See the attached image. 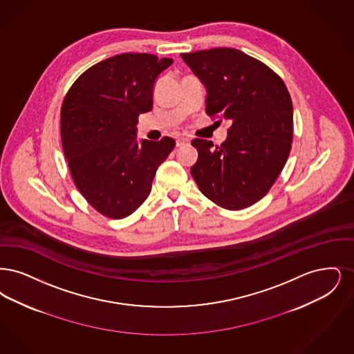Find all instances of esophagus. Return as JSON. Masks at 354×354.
Returning a JSON list of instances; mask_svg holds the SVG:
<instances>
[{"label":"esophagus","instance_id":"obj_1","mask_svg":"<svg viewBox=\"0 0 354 354\" xmlns=\"http://www.w3.org/2000/svg\"><path fill=\"white\" fill-rule=\"evenodd\" d=\"M190 142V140L187 138H177V147H184Z\"/></svg>","mask_w":354,"mask_h":354}]
</instances>
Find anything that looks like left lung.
Segmentation results:
<instances>
[{"label":"left lung","mask_w":354,"mask_h":354,"mask_svg":"<svg viewBox=\"0 0 354 354\" xmlns=\"http://www.w3.org/2000/svg\"><path fill=\"white\" fill-rule=\"evenodd\" d=\"M206 87V113L230 120L227 138H194L198 160L190 173L203 196L227 210L261 200L291 151L293 108L290 93L263 62L229 47L181 54Z\"/></svg>","instance_id":"1"}]
</instances>
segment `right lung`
I'll list each match as a JSON object with an SVG mask.
<instances>
[{"label":"right lung","mask_w":354,"mask_h":354,"mask_svg":"<svg viewBox=\"0 0 354 354\" xmlns=\"http://www.w3.org/2000/svg\"><path fill=\"white\" fill-rule=\"evenodd\" d=\"M173 63L125 53L86 70L61 109L63 152L80 194L100 214L122 219L148 198L157 168L176 141L141 140L138 116L153 107L157 77Z\"/></svg>","instance_id":"right-lung-1"}]
</instances>
